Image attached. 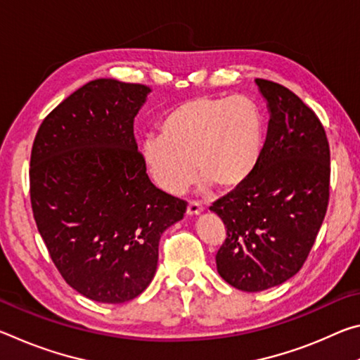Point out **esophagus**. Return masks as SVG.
Masks as SVG:
<instances>
[{"mask_svg":"<svg viewBox=\"0 0 360 360\" xmlns=\"http://www.w3.org/2000/svg\"><path fill=\"white\" fill-rule=\"evenodd\" d=\"M202 211H203V205L202 203L195 202V200H192V202H188V205H187V214L188 216H197Z\"/></svg>","mask_w":360,"mask_h":360,"instance_id":"1","label":"esophagus"}]
</instances>
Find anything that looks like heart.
Here are the masks:
<instances>
[{
	"label": "heart",
	"instance_id": "b5f03b06",
	"mask_svg": "<svg viewBox=\"0 0 360 360\" xmlns=\"http://www.w3.org/2000/svg\"><path fill=\"white\" fill-rule=\"evenodd\" d=\"M160 131L143 144L144 160L158 187L174 195L184 192L197 168L205 182L229 191L243 184L257 165L264 115L248 96L202 95L176 106L163 119Z\"/></svg>",
	"mask_w": 360,
	"mask_h": 360
}]
</instances>
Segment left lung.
<instances>
[{"instance_id":"left-lung-1","label":"left lung","mask_w":360,"mask_h":360,"mask_svg":"<svg viewBox=\"0 0 360 360\" xmlns=\"http://www.w3.org/2000/svg\"><path fill=\"white\" fill-rule=\"evenodd\" d=\"M255 84L270 109L259 162L210 206L227 229L216 254L219 275L245 292L275 288L300 270L330 195V148L318 115L284 85Z\"/></svg>"}]
</instances>
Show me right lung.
<instances>
[{"label":"right lung","mask_w":360,"mask_h":360,"mask_svg":"<svg viewBox=\"0 0 360 360\" xmlns=\"http://www.w3.org/2000/svg\"><path fill=\"white\" fill-rule=\"evenodd\" d=\"M150 92L95 79L49 112L30 158V200L63 279L101 303L133 300L157 270L158 241L187 202L152 184L133 133Z\"/></svg>","instance_id":"obj_1"}]
</instances>
